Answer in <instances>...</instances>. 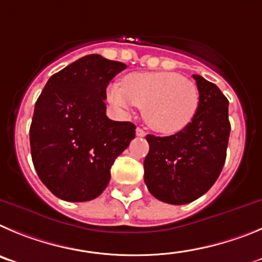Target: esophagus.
Returning <instances> with one entry per match:
<instances>
[{
    "label": "esophagus",
    "mask_w": 262,
    "mask_h": 262,
    "mask_svg": "<svg viewBox=\"0 0 262 262\" xmlns=\"http://www.w3.org/2000/svg\"><path fill=\"white\" fill-rule=\"evenodd\" d=\"M136 134L138 137H145L146 136V132L143 130V129H141V128H137L136 129Z\"/></svg>",
    "instance_id": "obj_1"
}]
</instances>
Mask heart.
Masks as SVG:
<instances>
[{
    "mask_svg": "<svg viewBox=\"0 0 262 262\" xmlns=\"http://www.w3.org/2000/svg\"><path fill=\"white\" fill-rule=\"evenodd\" d=\"M111 102L130 112L133 105L143 110L146 122L154 130L176 134L189 126L200 105L199 89L173 72L132 73L108 89Z\"/></svg>",
    "mask_w": 262,
    "mask_h": 262,
    "instance_id": "b5f03b06",
    "label": "heart"
}]
</instances>
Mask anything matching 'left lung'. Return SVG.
Masks as SVG:
<instances>
[{"label": "left lung", "instance_id": "8db88e82", "mask_svg": "<svg viewBox=\"0 0 262 262\" xmlns=\"http://www.w3.org/2000/svg\"><path fill=\"white\" fill-rule=\"evenodd\" d=\"M200 93L195 117L187 129L168 137L147 134L145 183L155 199L185 205L213 187L226 160L231 125L228 100L201 75H193Z\"/></svg>", "mask_w": 262, "mask_h": 262}]
</instances>
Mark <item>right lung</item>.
Returning a JSON list of instances; mask_svg holds the SVG:
<instances>
[{
    "mask_svg": "<svg viewBox=\"0 0 262 262\" xmlns=\"http://www.w3.org/2000/svg\"><path fill=\"white\" fill-rule=\"evenodd\" d=\"M126 65L87 55L53 74L35 104L30 128L32 163L43 184L69 202L96 199L136 125L105 115V90Z\"/></svg>",
    "mask_w": 262,
    "mask_h": 262,
    "instance_id": "1",
    "label": "right lung"
}]
</instances>
